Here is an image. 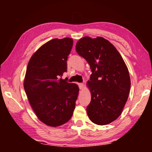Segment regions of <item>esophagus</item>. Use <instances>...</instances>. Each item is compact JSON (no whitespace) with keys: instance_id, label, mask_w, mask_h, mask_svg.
<instances>
[{"instance_id":"esophagus-1","label":"esophagus","mask_w":152,"mask_h":152,"mask_svg":"<svg viewBox=\"0 0 152 152\" xmlns=\"http://www.w3.org/2000/svg\"><path fill=\"white\" fill-rule=\"evenodd\" d=\"M78 86H79V88L80 89V90L83 89V88H84V84L83 83H79L78 84Z\"/></svg>"}]
</instances>
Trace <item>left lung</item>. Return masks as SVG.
Returning a JSON list of instances; mask_svg holds the SVG:
<instances>
[{
	"instance_id": "8db88e82",
	"label": "left lung",
	"mask_w": 152,
	"mask_h": 152,
	"mask_svg": "<svg viewBox=\"0 0 152 152\" xmlns=\"http://www.w3.org/2000/svg\"><path fill=\"white\" fill-rule=\"evenodd\" d=\"M76 50L92 71L87 83L91 92L86 109L89 119L97 125L109 124L120 116L127 101L131 87L127 67L115 46L103 37L81 38Z\"/></svg>"
}]
</instances>
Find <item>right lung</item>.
<instances>
[{
	"label": "right lung",
	"instance_id": "obj_1",
	"mask_svg": "<svg viewBox=\"0 0 152 152\" xmlns=\"http://www.w3.org/2000/svg\"><path fill=\"white\" fill-rule=\"evenodd\" d=\"M73 39H53L36 51L28 63L25 91L35 115L51 127L64 124L75 109L79 88L61 76L67 72V60Z\"/></svg>",
	"mask_w": 152,
	"mask_h": 152
}]
</instances>
